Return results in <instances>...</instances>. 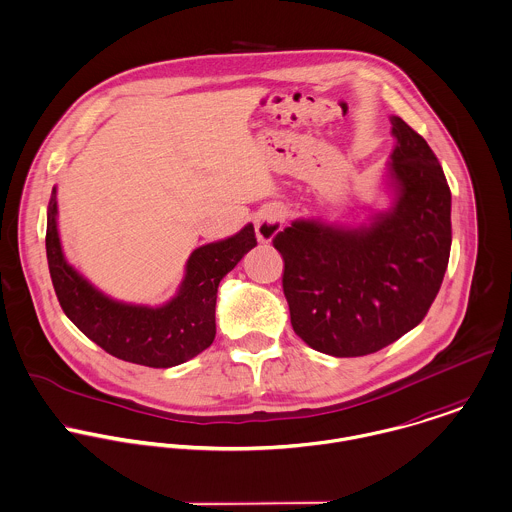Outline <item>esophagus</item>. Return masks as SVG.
I'll return each mask as SVG.
<instances>
[{"label": "esophagus", "instance_id": "1", "mask_svg": "<svg viewBox=\"0 0 512 512\" xmlns=\"http://www.w3.org/2000/svg\"><path fill=\"white\" fill-rule=\"evenodd\" d=\"M283 227V207L277 204L265 205L255 217V233L259 243H271Z\"/></svg>", "mask_w": 512, "mask_h": 512}]
</instances>
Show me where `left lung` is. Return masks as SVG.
<instances>
[{
  "instance_id": "left-lung-1",
  "label": "left lung",
  "mask_w": 512,
  "mask_h": 512,
  "mask_svg": "<svg viewBox=\"0 0 512 512\" xmlns=\"http://www.w3.org/2000/svg\"><path fill=\"white\" fill-rule=\"evenodd\" d=\"M390 196L364 221L293 219L275 237L291 324L310 348L366 356L415 328L435 301L451 251V192L429 144L392 116Z\"/></svg>"
}]
</instances>
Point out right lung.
<instances>
[{"label":"right lung","instance_id":"add662e5","mask_svg":"<svg viewBox=\"0 0 512 512\" xmlns=\"http://www.w3.org/2000/svg\"><path fill=\"white\" fill-rule=\"evenodd\" d=\"M57 217V188H53L45 247L61 308L87 338L108 354L148 368L184 364L213 342L217 287L257 245L253 223H247L231 237L194 249L176 295L150 307L112 299L79 273L63 253Z\"/></svg>","mask_w":512,"mask_h":512}]
</instances>
